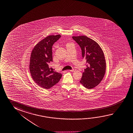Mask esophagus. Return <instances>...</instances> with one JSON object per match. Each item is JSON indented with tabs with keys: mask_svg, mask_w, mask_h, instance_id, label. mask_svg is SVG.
<instances>
[{
	"mask_svg": "<svg viewBox=\"0 0 133 133\" xmlns=\"http://www.w3.org/2000/svg\"><path fill=\"white\" fill-rule=\"evenodd\" d=\"M69 71H71V72H74V71H76V69H72V70H69Z\"/></svg>",
	"mask_w": 133,
	"mask_h": 133,
	"instance_id": "34e87169",
	"label": "esophagus"
}]
</instances>
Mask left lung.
<instances>
[{
	"instance_id": "obj_1",
	"label": "left lung",
	"mask_w": 133,
	"mask_h": 133,
	"mask_svg": "<svg viewBox=\"0 0 133 133\" xmlns=\"http://www.w3.org/2000/svg\"><path fill=\"white\" fill-rule=\"evenodd\" d=\"M80 46L83 58L86 60L87 68L83 73L80 83L88 89L98 85L104 76L106 63L102 48L94 40L86 36H73Z\"/></svg>"
}]
</instances>
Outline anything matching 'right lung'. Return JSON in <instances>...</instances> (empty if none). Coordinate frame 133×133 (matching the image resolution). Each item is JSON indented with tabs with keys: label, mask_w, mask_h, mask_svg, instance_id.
Here are the masks:
<instances>
[{
	"label": "right lung",
	"mask_w": 133,
	"mask_h": 133,
	"mask_svg": "<svg viewBox=\"0 0 133 133\" xmlns=\"http://www.w3.org/2000/svg\"><path fill=\"white\" fill-rule=\"evenodd\" d=\"M61 35H49L39 42L31 51L29 69L33 80L40 87L49 89L58 83L61 73L55 71L49 64L52 62V47Z\"/></svg>",
	"instance_id": "right-lung-1"
}]
</instances>
